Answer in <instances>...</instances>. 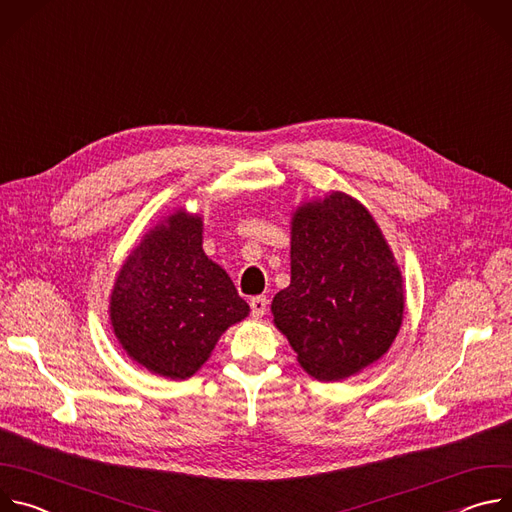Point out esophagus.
I'll use <instances>...</instances> for the list:
<instances>
[{"label": "esophagus", "instance_id": "obj_1", "mask_svg": "<svg viewBox=\"0 0 512 512\" xmlns=\"http://www.w3.org/2000/svg\"><path fill=\"white\" fill-rule=\"evenodd\" d=\"M265 310H267V300H265V296H255V298H251V314H253L255 320H259V318L265 314Z\"/></svg>", "mask_w": 512, "mask_h": 512}]
</instances>
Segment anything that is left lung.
I'll return each mask as SVG.
<instances>
[{"label": "left lung", "instance_id": "1", "mask_svg": "<svg viewBox=\"0 0 512 512\" xmlns=\"http://www.w3.org/2000/svg\"><path fill=\"white\" fill-rule=\"evenodd\" d=\"M291 281L271 302L275 328L318 381L383 358L405 312L401 267L369 208L332 190L291 212Z\"/></svg>", "mask_w": 512, "mask_h": 512}]
</instances>
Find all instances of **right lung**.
<instances>
[{"instance_id": "obj_1", "label": "right lung", "mask_w": 512, "mask_h": 512, "mask_svg": "<svg viewBox=\"0 0 512 512\" xmlns=\"http://www.w3.org/2000/svg\"><path fill=\"white\" fill-rule=\"evenodd\" d=\"M202 233L198 212L168 210L129 251L109 296L121 348L172 381L196 375L218 338L249 316L229 273L204 253Z\"/></svg>"}]
</instances>
